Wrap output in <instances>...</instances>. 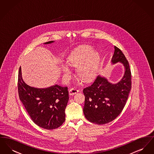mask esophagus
Listing matches in <instances>:
<instances>
[{"instance_id": "obj_1", "label": "esophagus", "mask_w": 154, "mask_h": 154, "mask_svg": "<svg viewBox=\"0 0 154 154\" xmlns=\"http://www.w3.org/2000/svg\"><path fill=\"white\" fill-rule=\"evenodd\" d=\"M79 92V90L77 89L76 88H72L69 90V94L70 95H74L75 94H76L77 93Z\"/></svg>"}]
</instances>
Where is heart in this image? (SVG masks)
Segmentation results:
<instances>
[{"mask_svg": "<svg viewBox=\"0 0 154 154\" xmlns=\"http://www.w3.org/2000/svg\"><path fill=\"white\" fill-rule=\"evenodd\" d=\"M100 56L98 52L89 45H82L74 48L67 58L69 65L77 67V73L82 80L88 82L95 79L99 67ZM64 76L71 75V70L66 66L61 67Z\"/></svg>", "mask_w": 154, "mask_h": 154, "instance_id": "1", "label": "heart"}]
</instances>
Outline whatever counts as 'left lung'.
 I'll use <instances>...</instances> for the list:
<instances>
[{
	"label": "left lung",
	"mask_w": 154,
	"mask_h": 154,
	"mask_svg": "<svg viewBox=\"0 0 154 154\" xmlns=\"http://www.w3.org/2000/svg\"><path fill=\"white\" fill-rule=\"evenodd\" d=\"M111 62L121 63L124 67L122 78L116 83L99 75L83 92L85 103L83 112L91 122L107 124L115 119L123 110L131 89V72L124 54L116 46Z\"/></svg>",
	"instance_id": "obj_1"
}]
</instances>
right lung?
Wrapping results in <instances>:
<instances>
[{
  "label": "right lung",
  "instance_id": "right-lung-1",
  "mask_svg": "<svg viewBox=\"0 0 154 154\" xmlns=\"http://www.w3.org/2000/svg\"><path fill=\"white\" fill-rule=\"evenodd\" d=\"M50 41L44 44L53 43ZM18 90L20 100L30 117L38 126L48 130L58 128L65 121V109L69 100L67 87L57 84L45 88L32 87L22 79L20 67Z\"/></svg>",
  "mask_w": 154,
  "mask_h": 154
}]
</instances>
